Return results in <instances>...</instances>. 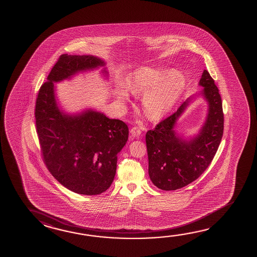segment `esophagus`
I'll use <instances>...</instances> for the list:
<instances>
[{
  "label": "esophagus",
  "instance_id": "1",
  "mask_svg": "<svg viewBox=\"0 0 257 257\" xmlns=\"http://www.w3.org/2000/svg\"><path fill=\"white\" fill-rule=\"evenodd\" d=\"M130 132L131 135H133L134 137H138L142 134V131L140 130V128L137 126L133 127Z\"/></svg>",
  "mask_w": 257,
  "mask_h": 257
}]
</instances>
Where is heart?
Listing matches in <instances>:
<instances>
[{"mask_svg": "<svg viewBox=\"0 0 257 257\" xmlns=\"http://www.w3.org/2000/svg\"><path fill=\"white\" fill-rule=\"evenodd\" d=\"M186 86L185 77L179 71L161 68H140L127 79L126 88L115 90L116 99L125 104L133 93L144 94L143 106L151 120L158 121L167 115L174 107Z\"/></svg>", "mask_w": 257, "mask_h": 257, "instance_id": "b5f03b06", "label": "heart"}]
</instances>
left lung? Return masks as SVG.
<instances>
[{"mask_svg": "<svg viewBox=\"0 0 257 257\" xmlns=\"http://www.w3.org/2000/svg\"><path fill=\"white\" fill-rule=\"evenodd\" d=\"M200 93L207 101L206 121L198 135L182 139L174 128L190 103L186 100L175 113L146 133L149 176L159 189L175 190L197 180L206 171L216 154L224 131L222 100L215 81L207 70L199 80Z\"/></svg>", "mask_w": 257, "mask_h": 257, "instance_id": "obj_1", "label": "left lung"}]
</instances>
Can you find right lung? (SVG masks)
Wrapping results in <instances>:
<instances>
[{"label": "right lung", "instance_id": "1", "mask_svg": "<svg viewBox=\"0 0 257 257\" xmlns=\"http://www.w3.org/2000/svg\"><path fill=\"white\" fill-rule=\"evenodd\" d=\"M104 65L91 55H61L37 96V134L46 166L60 184L82 195H98L111 186L129 130L125 122L92 109L64 113L56 101L54 82ZM103 73L107 75L105 68Z\"/></svg>", "mask_w": 257, "mask_h": 257}]
</instances>
